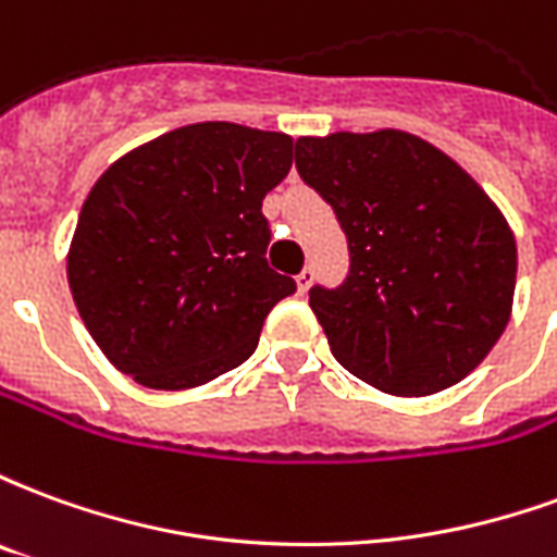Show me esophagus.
Segmentation results:
<instances>
[{
    "label": "esophagus",
    "mask_w": 557,
    "mask_h": 557,
    "mask_svg": "<svg viewBox=\"0 0 557 557\" xmlns=\"http://www.w3.org/2000/svg\"><path fill=\"white\" fill-rule=\"evenodd\" d=\"M295 286H298V292H301V295L310 289V286H313V268H304L301 274L295 277Z\"/></svg>",
    "instance_id": "1"
}]
</instances>
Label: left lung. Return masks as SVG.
I'll list each match as a JSON object with an SVG mask.
<instances>
[{
  "label": "left lung",
  "instance_id": "1",
  "mask_svg": "<svg viewBox=\"0 0 557 557\" xmlns=\"http://www.w3.org/2000/svg\"><path fill=\"white\" fill-rule=\"evenodd\" d=\"M295 166L349 238V280L310 289L334 358L391 397L462 382L513 313L502 208L442 148L394 127L301 137Z\"/></svg>",
  "mask_w": 557,
  "mask_h": 557
}]
</instances>
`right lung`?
Returning a JSON list of instances; mask_svg holds the SVG:
<instances>
[{"label": "right lung", "instance_id": "obj_1", "mask_svg": "<svg viewBox=\"0 0 557 557\" xmlns=\"http://www.w3.org/2000/svg\"><path fill=\"white\" fill-rule=\"evenodd\" d=\"M289 134L199 122L113 160L79 208L67 286L103 358L137 385L187 391L253 355L295 280L271 271L262 199Z\"/></svg>", "mask_w": 557, "mask_h": 557}]
</instances>
